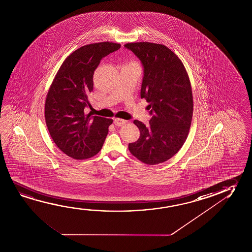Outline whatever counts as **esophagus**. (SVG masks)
Returning <instances> with one entry per match:
<instances>
[{
	"label": "esophagus",
	"instance_id": "1",
	"mask_svg": "<svg viewBox=\"0 0 252 252\" xmlns=\"http://www.w3.org/2000/svg\"><path fill=\"white\" fill-rule=\"evenodd\" d=\"M113 121H114V124H115L117 126H122L123 125L126 123V120H122V119H118V118L114 119Z\"/></svg>",
	"mask_w": 252,
	"mask_h": 252
}]
</instances>
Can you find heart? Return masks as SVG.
<instances>
[{"label": "heart", "instance_id": "heart-1", "mask_svg": "<svg viewBox=\"0 0 252 252\" xmlns=\"http://www.w3.org/2000/svg\"><path fill=\"white\" fill-rule=\"evenodd\" d=\"M135 64H137V63L134 61H130V62H126V64L124 65V66H132V65H135Z\"/></svg>", "mask_w": 252, "mask_h": 252}]
</instances>
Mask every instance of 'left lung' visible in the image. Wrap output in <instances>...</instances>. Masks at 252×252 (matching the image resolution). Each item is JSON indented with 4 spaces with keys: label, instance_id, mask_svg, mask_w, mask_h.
Masks as SVG:
<instances>
[{
    "label": "left lung",
    "instance_id": "obj_1",
    "mask_svg": "<svg viewBox=\"0 0 252 252\" xmlns=\"http://www.w3.org/2000/svg\"><path fill=\"white\" fill-rule=\"evenodd\" d=\"M125 47L144 67L140 97L152 115L148 126L133 121L140 136L128 149L138 160L155 165L175 156L187 139L193 113L190 79L181 60L164 45L132 42Z\"/></svg>",
    "mask_w": 252,
    "mask_h": 252
}]
</instances>
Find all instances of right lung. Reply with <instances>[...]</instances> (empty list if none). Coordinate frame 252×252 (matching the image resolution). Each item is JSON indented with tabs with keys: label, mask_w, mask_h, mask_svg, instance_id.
I'll return each instance as SVG.
<instances>
[{
	"label": "right lung",
	"mask_w": 252,
	"mask_h": 252,
	"mask_svg": "<svg viewBox=\"0 0 252 252\" xmlns=\"http://www.w3.org/2000/svg\"><path fill=\"white\" fill-rule=\"evenodd\" d=\"M120 48V44L99 42L69 54L59 68L46 95L45 120L54 143L76 160L99 152L112 119L86 114L88 96L93 91V74L100 61Z\"/></svg>",
	"instance_id": "right-lung-1"
}]
</instances>
